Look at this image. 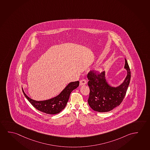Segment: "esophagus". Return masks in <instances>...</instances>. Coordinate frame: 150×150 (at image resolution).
<instances>
[{
  "instance_id": "obj_1",
  "label": "esophagus",
  "mask_w": 150,
  "mask_h": 150,
  "mask_svg": "<svg viewBox=\"0 0 150 150\" xmlns=\"http://www.w3.org/2000/svg\"><path fill=\"white\" fill-rule=\"evenodd\" d=\"M87 83V81L85 79H82L80 81V86H83V85H85Z\"/></svg>"
}]
</instances>
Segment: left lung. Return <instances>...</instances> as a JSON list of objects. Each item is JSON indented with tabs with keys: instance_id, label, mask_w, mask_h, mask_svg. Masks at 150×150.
Here are the masks:
<instances>
[{
	"instance_id": "1",
	"label": "left lung",
	"mask_w": 150,
	"mask_h": 150,
	"mask_svg": "<svg viewBox=\"0 0 150 150\" xmlns=\"http://www.w3.org/2000/svg\"><path fill=\"white\" fill-rule=\"evenodd\" d=\"M125 68L127 76L124 82L116 88L108 85L105 78V72L99 73L91 70L88 74L90 94L88 100L92 110L98 112H108L119 106L124 100L131 78V72L125 58Z\"/></svg>"
}]
</instances>
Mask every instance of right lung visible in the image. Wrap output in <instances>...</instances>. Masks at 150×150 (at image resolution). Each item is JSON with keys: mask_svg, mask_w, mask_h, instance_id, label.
<instances>
[{"mask_svg": "<svg viewBox=\"0 0 150 150\" xmlns=\"http://www.w3.org/2000/svg\"><path fill=\"white\" fill-rule=\"evenodd\" d=\"M79 86V81L69 83L64 90L56 97L43 101H36L28 97L22 90L25 98L36 109L47 114L54 115L59 113L66 107L72 91Z\"/></svg>", "mask_w": 150, "mask_h": 150, "instance_id": "obj_1", "label": "right lung"}]
</instances>
